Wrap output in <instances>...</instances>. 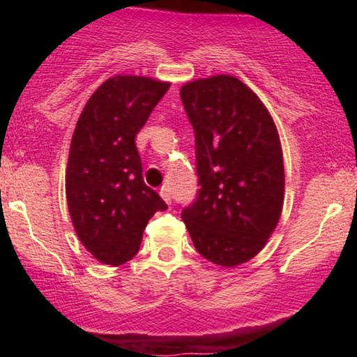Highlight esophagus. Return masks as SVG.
Listing matches in <instances>:
<instances>
[{
  "instance_id": "esophagus-1",
  "label": "esophagus",
  "mask_w": 357,
  "mask_h": 357,
  "mask_svg": "<svg viewBox=\"0 0 357 357\" xmlns=\"http://www.w3.org/2000/svg\"><path fill=\"white\" fill-rule=\"evenodd\" d=\"M159 195H161V198L165 199L167 204H171V191H169V188L162 186L161 190H159Z\"/></svg>"
}]
</instances>
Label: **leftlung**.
<instances>
[{
	"instance_id": "8db88e82",
	"label": "left lung",
	"mask_w": 357,
	"mask_h": 357,
	"mask_svg": "<svg viewBox=\"0 0 357 357\" xmlns=\"http://www.w3.org/2000/svg\"><path fill=\"white\" fill-rule=\"evenodd\" d=\"M195 130L198 195L181 218L198 253L221 267L253 258L284 204V158L268 110L243 82L216 75L183 85Z\"/></svg>"
}]
</instances>
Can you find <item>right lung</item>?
I'll return each instance as SVG.
<instances>
[{
	"label": "right lung",
	"instance_id": "1",
	"mask_svg": "<svg viewBox=\"0 0 357 357\" xmlns=\"http://www.w3.org/2000/svg\"><path fill=\"white\" fill-rule=\"evenodd\" d=\"M167 89L147 77H112L77 121L65 176L68 211L80 241L102 264L129 261L147 221L167 208L144 183L134 142Z\"/></svg>",
	"mask_w": 357,
	"mask_h": 357
}]
</instances>
